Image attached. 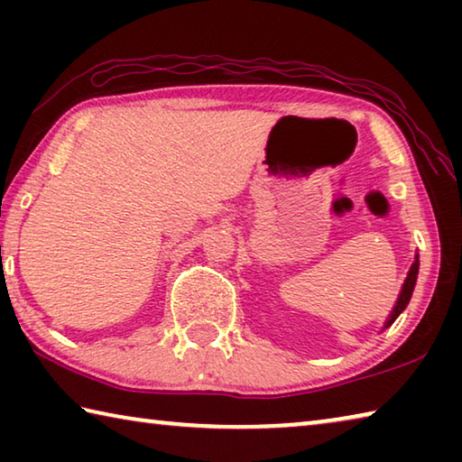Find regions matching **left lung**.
<instances>
[{"mask_svg": "<svg viewBox=\"0 0 462 462\" xmlns=\"http://www.w3.org/2000/svg\"><path fill=\"white\" fill-rule=\"evenodd\" d=\"M418 269H420V263H418V256H416V261H413L411 269H410V273H408V279H405V283H403V289H402V293H400V300H397L393 311H391V316H389V319H387L385 328L393 324L395 318L400 316L402 311L405 310V306H408V303H410V297H411V293H413V285H416Z\"/></svg>", "mask_w": 462, "mask_h": 462, "instance_id": "left-lung-1", "label": "left lung"}]
</instances>
